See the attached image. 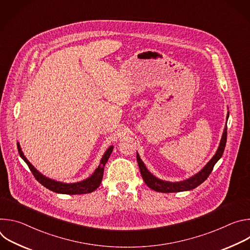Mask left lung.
<instances>
[{
    "label": "left lung",
    "instance_id": "left-lung-1",
    "mask_svg": "<svg viewBox=\"0 0 250 250\" xmlns=\"http://www.w3.org/2000/svg\"><path fill=\"white\" fill-rule=\"evenodd\" d=\"M229 114H228L227 120L229 119ZM227 134H228V131H227V127H226L224 130V133H223V137L221 139L220 146H219L216 154L213 155V157L209 160V162L198 174H196L195 176H193V177L189 178V179L182 181V182L171 183V182H166V181L157 179L156 177H154L146 169L144 162L141 161L139 155L136 154V159H137V163H138V167H139V170L141 173L142 179L145 180L146 184L149 188H151L152 190H154L156 192H161V193H175V192H182V191H188V190L195 189L196 187L201 185L207 179L208 175L211 173L213 166L216 165V163L222 157L225 147H226V144H227Z\"/></svg>",
    "mask_w": 250,
    "mask_h": 250
}]
</instances>
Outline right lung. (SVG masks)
Masks as SVG:
<instances>
[{
  "mask_svg": "<svg viewBox=\"0 0 250 250\" xmlns=\"http://www.w3.org/2000/svg\"><path fill=\"white\" fill-rule=\"evenodd\" d=\"M18 146V150L19 153L21 155V157L24 160V162L27 164L29 170L31 171V173L33 174L34 178L37 179L42 185H43L45 188H47L48 190L55 192V193H59V194H68V195H81V194H88V193H92L93 191H95L101 184L102 179H103V174H104V167L106 163V161L109 160L110 155L112 154V151L114 149L113 146L109 147L108 150H106L104 154V156L102 157L101 163L98 166V168L95 170L94 174L88 178V179L79 182V183H73V184H66V183H61V182H57L54 180L49 179V178H46L45 176H43L42 174H41L37 169H35L30 163L29 161L25 158V156L23 155L21 146L19 145V142L17 144Z\"/></svg>",
  "mask_w": 250,
  "mask_h": 250,
  "instance_id": "obj_1",
  "label": "right lung"
}]
</instances>
